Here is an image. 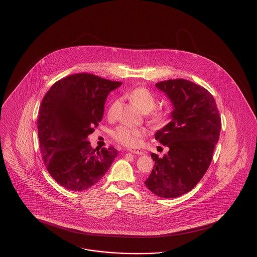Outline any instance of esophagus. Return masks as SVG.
<instances>
[{
  "label": "esophagus",
  "mask_w": 257,
  "mask_h": 257,
  "mask_svg": "<svg viewBox=\"0 0 257 257\" xmlns=\"http://www.w3.org/2000/svg\"><path fill=\"white\" fill-rule=\"evenodd\" d=\"M128 150H129V152L134 153V154H137V155H143L144 154V151L141 148H129Z\"/></svg>",
  "instance_id": "esophagus-1"
}]
</instances>
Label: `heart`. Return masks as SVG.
Returning a JSON list of instances; mask_svg holds the SVG:
<instances>
[{
    "instance_id": "obj_1",
    "label": "heart",
    "mask_w": 257,
    "mask_h": 257,
    "mask_svg": "<svg viewBox=\"0 0 257 257\" xmlns=\"http://www.w3.org/2000/svg\"><path fill=\"white\" fill-rule=\"evenodd\" d=\"M130 98L135 104L145 112L153 110L156 106L155 95L146 87H137L131 91ZM116 101L110 106L108 112L109 117L113 115V108L117 104ZM170 117V112L166 110H157L152 112L151 120L156 125H163L168 121ZM147 130L143 127H132V126H120L113 131V137L124 146L134 147L138 145L140 139L147 136Z\"/></svg>"
}]
</instances>
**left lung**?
I'll return each instance as SVG.
<instances>
[{"label": "left lung", "instance_id": "left-lung-1", "mask_svg": "<svg viewBox=\"0 0 257 257\" xmlns=\"http://www.w3.org/2000/svg\"><path fill=\"white\" fill-rule=\"evenodd\" d=\"M172 106L171 121L155 134L169 151L155 162L145 181L156 196L174 198L196 187L211 164L220 137V114L213 95L202 86L183 79L157 83Z\"/></svg>", "mask_w": 257, "mask_h": 257}]
</instances>
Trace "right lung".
Here are the masks:
<instances>
[{"label":"right lung","instance_id":"add662e5","mask_svg":"<svg viewBox=\"0 0 257 257\" xmlns=\"http://www.w3.org/2000/svg\"><path fill=\"white\" fill-rule=\"evenodd\" d=\"M122 85L92 74L65 77L43 98L37 130L50 175L67 190L84 191L98 181L117 156L113 147L92 149L87 137L104 114L110 91Z\"/></svg>","mask_w":257,"mask_h":257}]
</instances>
